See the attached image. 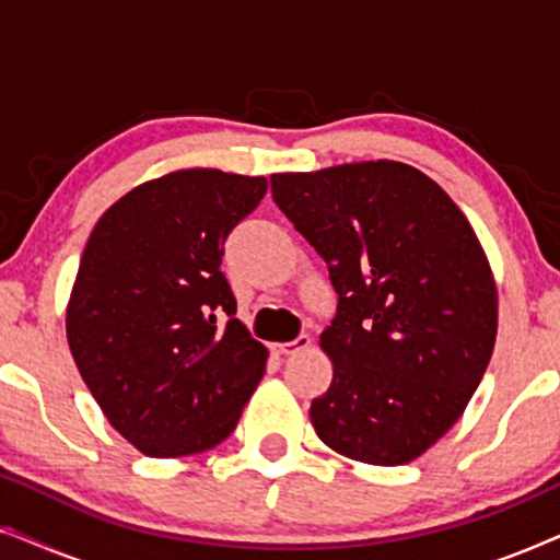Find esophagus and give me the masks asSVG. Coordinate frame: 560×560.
<instances>
[{
	"mask_svg": "<svg viewBox=\"0 0 560 560\" xmlns=\"http://www.w3.org/2000/svg\"><path fill=\"white\" fill-rule=\"evenodd\" d=\"M311 347V336L308 334H301L298 336V339H293V341H285V343H272V354H278V357H288V354H295V351H303V349H308Z\"/></svg>",
	"mask_w": 560,
	"mask_h": 560,
	"instance_id": "esophagus-1",
	"label": "esophagus"
}]
</instances>
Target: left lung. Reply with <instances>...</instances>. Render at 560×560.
Returning a JSON list of instances; mask_svg holds the SVG:
<instances>
[{
    "label": "left lung",
    "instance_id": "1",
    "mask_svg": "<svg viewBox=\"0 0 560 560\" xmlns=\"http://www.w3.org/2000/svg\"><path fill=\"white\" fill-rule=\"evenodd\" d=\"M272 198L324 257L339 308L311 423L336 454L410 464L462 418L497 339L485 249L439 183L395 160L275 173Z\"/></svg>",
    "mask_w": 560,
    "mask_h": 560
}]
</instances>
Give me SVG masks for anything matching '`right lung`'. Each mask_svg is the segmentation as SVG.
I'll list each match as a JSON object with an SVG mask.
<instances>
[{
  "mask_svg": "<svg viewBox=\"0 0 560 560\" xmlns=\"http://www.w3.org/2000/svg\"><path fill=\"white\" fill-rule=\"evenodd\" d=\"M267 178L211 167L129 190L91 232L66 311L73 362L98 408L144 456L219 446L265 374L234 318L224 242Z\"/></svg>",
  "mask_w": 560,
  "mask_h": 560,
  "instance_id": "right-lung-1",
  "label": "right lung"
}]
</instances>
